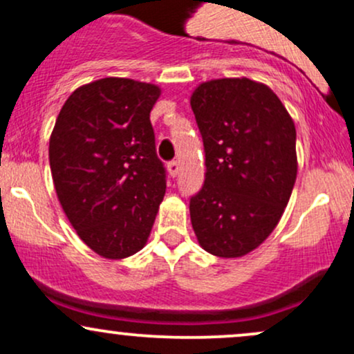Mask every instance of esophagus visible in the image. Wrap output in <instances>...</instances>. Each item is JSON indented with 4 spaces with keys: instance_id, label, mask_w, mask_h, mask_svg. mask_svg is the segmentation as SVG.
Wrapping results in <instances>:
<instances>
[{
    "instance_id": "esophagus-1",
    "label": "esophagus",
    "mask_w": 354,
    "mask_h": 354,
    "mask_svg": "<svg viewBox=\"0 0 354 354\" xmlns=\"http://www.w3.org/2000/svg\"><path fill=\"white\" fill-rule=\"evenodd\" d=\"M168 171H169V174H171L173 178L176 176L178 173H180V165H178V161H169V163H168Z\"/></svg>"
}]
</instances>
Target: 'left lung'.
Here are the masks:
<instances>
[{
    "label": "left lung",
    "instance_id": "8db88e82",
    "mask_svg": "<svg viewBox=\"0 0 354 354\" xmlns=\"http://www.w3.org/2000/svg\"><path fill=\"white\" fill-rule=\"evenodd\" d=\"M205 146V183L189 200L206 251L238 258L278 225L296 181V129L270 88L248 78L203 83L191 96Z\"/></svg>",
    "mask_w": 354,
    "mask_h": 354
}]
</instances>
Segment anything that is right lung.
<instances>
[{"instance_id":"right-lung-1","label":"right lung","mask_w":354,"mask_h":354,"mask_svg":"<svg viewBox=\"0 0 354 354\" xmlns=\"http://www.w3.org/2000/svg\"><path fill=\"white\" fill-rule=\"evenodd\" d=\"M160 88L103 78L76 89L50 140L56 194L78 236L103 258L146 245L166 191L149 113Z\"/></svg>"}]
</instances>
